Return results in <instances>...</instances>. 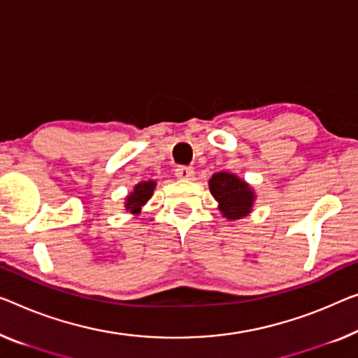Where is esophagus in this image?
Listing matches in <instances>:
<instances>
[{
    "label": "esophagus",
    "instance_id": "1",
    "mask_svg": "<svg viewBox=\"0 0 358 358\" xmlns=\"http://www.w3.org/2000/svg\"><path fill=\"white\" fill-rule=\"evenodd\" d=\"M175 175L180 180H193L194 177V169L193 167H178L175 169Z\"/></svg>",
    "mask_w": 358,
    "mask_h": 358
}]
</instances>
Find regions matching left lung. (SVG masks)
Here are the masks:
<instances>
[{
	"instance_id": "left-lung-1",
	"label": "left lung",
	"mask_w": 358,
	"mask_h": 358,
	"mask_svg": "<svg viewBox=\"0 0 358 358\" xmlns=\"http://www.w3.org/2000/svg\"><path fill=\"white\" fill-rule=\"evenodd\" d=\"M209 189L218 202V210L228 220H239L252 210L254 189L234 173H213L209 180Z\"/></svg>"
}]
</instances>
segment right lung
Segmentation results:
<instances>
[{
    "label": "right lung",
    "instance_id": "add662e5",
    "mask_svg": "<svg viewBox=\"0 0 358 358\" xmlns=\"http://www.w3.org/2000/svg\"><path fill=\"white\" fill-rule=\"evenodd\" d=\"M156 189V181L148 180L138 183L130 194L127 196L125 199V210H128L133 215H138L141 212V207L146 204V202L151 199V196Z\"/></svg>",
    "mask_w": 358,
    "mask_h": 358
}]
</instances>
